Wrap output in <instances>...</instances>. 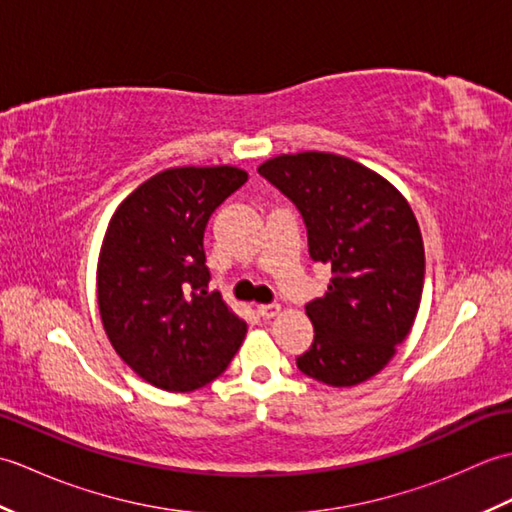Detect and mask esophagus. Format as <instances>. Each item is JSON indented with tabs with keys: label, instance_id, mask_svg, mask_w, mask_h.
<instances>
[{
	"label": "esophagus",
	"instance_id": "34e87169",
	"mask_svg": "<svg viewBox=\"0 0 512 512\" xmlns=\"http://www.w3.org/2000/svg\"><path fill=\"white\" fill-rule=\"evenodd\" d=\"M257 314L262 319H273V317H277V314H279V306H277V303H259Z\"/></svg>",
	"mask_w": 512,
	"mask_h": 512
}]
</instances>
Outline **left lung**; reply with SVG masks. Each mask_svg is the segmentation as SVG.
<instances>
[{"mask_svg": "<svg viewBox=\"0 0 512 512\" xmlns=\"http://www.w3.org/2000/svg\"><path fill=\"white\" fill-rule=\"evenodd\" d=\"M257 171L297 204L310 257L332 268L328 292L306 306L314 343L297 367L332 387L365 383L394 358L420 308L416 215L394 184L345 156L281 154Z\"/></svg>", "mask_w": 512, "mask_h": 512, "instance_id": "8db88e82", "label": "left lung"}]
</instances>
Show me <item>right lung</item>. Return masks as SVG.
<instances>
[{"label":"right lung","mask_w":512,"mask_h":512,"mask_svg":"<svg viewBox=\"0 0 512 512\" xmlns=\"http://www.w3.org/2000/svg\"><path fill=\"white\" fill-rule=\"evenodd\" d=\"M248 180L239 167H173L118 204L101 244L96 297L116 354L165 391L209 385L231 363L246 321L209 292L204 228Z\"/></svg>","instance_id":"1"}]
</instances>
